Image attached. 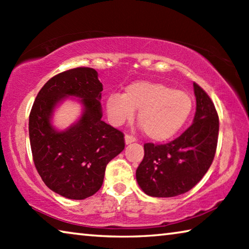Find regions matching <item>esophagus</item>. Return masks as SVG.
<instances>
[{
    "label": "esophagus",
    "instance_id": "esophagus-1",
    "mask_svg": "<svg viewBox=\"0 0 249 249\" xmlns=\"http://www.w3.org/2000/svg\"><path fill=\"white\" fill-rule=\"evenodd\" d=\"M135 141H136V137L133 136V135H129V134L125 135V142H126V144H130V142H134Z\"/></svg>",
    "mask_w": 249,
    "mask_h": 249
}]
</instances>
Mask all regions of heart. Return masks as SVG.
<instances>
[{
	"label": "heart",
	"instance_id": "obj_1",
	"mask_svg": "<svg viewBox=\"0 0 249 249\" xmlns=\"http://www.w3.org/2000/svg\"><path fill=\"white\" fill-rule=\"evenodd\" d=\"M192 107L187 92L153 81L134 82L124 94L112 93L105 102L108 119L116 126L132 120L135 109H140L138 122L147 137L155 142L174 137L187 123Z\"/></svg>",
	"mask_w": 249,
	"mask_h": 249
}]
</instances>
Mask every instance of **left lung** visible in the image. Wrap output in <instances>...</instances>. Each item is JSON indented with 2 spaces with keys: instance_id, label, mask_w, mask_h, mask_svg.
I'll return each mask as SVG.
<instances>
[{
  "instance_id": "8db88e82",
  "label": "left lung",
  "mask_w": 249,
  "mask_h": 249,
  "mask_svg": "<svg viewBox=\"0 0 249 249\" xmlns=\"http://www.w3.org/2000/svg\"><path fill=\"white\" fill-rule=\"evenodd\" d=\"M196 111L192 125L168 144L144 145L136 180L146 195L171 197L188 192L209 170L215 156L218 115L208 93L193 83Z\"/></svg>"
}]
</instances>
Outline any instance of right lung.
Returning <instances> with one entry per match:
<instances>
[{"label": "right lung", "instance_id": "right-lung-1", "mask_svg": "<svg viewBox=\"0 0 249 249\" xmlns=\"http://www.w3.org/2000/svg\"><path fill=\"white\" fill-rule=\"evenodd\" d=\"M102 83L88 67L54 75L41 88L29 114L33 160L45 184L65 197L83 200L102 187L105 168L125 147L124 134L102 120ZM67 96L82 99L77 124L58 132L50 123L54 107Z\"/></svg>", "mask_w": 249, "mask_h": 249}]
</instances>
